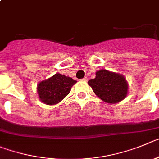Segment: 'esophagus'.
Listing matches in <instances>:
<instances>
[{
	"mask_svg": "<svg viewBox=\"0 0 159 159\" xmlns=\"http://www.w3.org/2000/svg\"><path fill=\"white\" fill-rule=\"evenodd\" d=\"M83 81H88V78H86V77H85V78H83Z\"/></svg>",
	"mask_w": 159,
	"mask_h": 159,
	"instance_id": "34e87169",
	"label": "esophagus"
}]
</instances>
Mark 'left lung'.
Instances as JSON below:
<instances>
[{
	"label": "left lung",
	"instance_id": "1",
	"mask_svg": "<svg viewBox=\"0 0 159 159\" xmlns=\"http://www.w3.org/2000/svg\"><path fill=\"white\" fill-rule=\"evenodd\" d=\"M88 84L94 93L104 102L116 104L124 100L128 93V83L124 76L106 70L96 73V78Z\"/></svg>",
	"mask_w": 159,
	"mask_h": 159
}]
</instances>
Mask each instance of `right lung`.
<instances>
[{"label": "right lung", "mask_w": 159, "mask_h": 159, "mask_svg": "<svg viewBox=\"0 0 159 159\" xmlns=\"http://www.w3.org/2000/svg\"><path fill=\"white\" fill-rule=\"evenodd\" d=\"M76 82L73 78L55 74L39 84L37 92L39 99L44 104L50 105L58 104L70 93L71 87Z\"/></svg>", "instance_id": "add662e5"}]
</instances>
